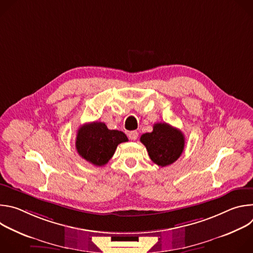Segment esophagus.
Returning <instances> with one entry per match:
<instances>
[{
	"mask_svg": "<svg viewBox=\"0 0 253 253\" xmlns=\"http://www.w3.org/2000/svg\"><path fill=\"white\" fill-rule=\"evenodd\" d=\"M138 132L137 131H130L129 133H128V137H129V139H131V140H136L137 138H138Z\"/></svg>",
	"mask_w": 253,
	"mask_h": 253,
	"instance_id": "34e87169",
	"label": "esophagus"
}]
</instances>
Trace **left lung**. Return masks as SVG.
Returning a JSON list of instances; mask_svg holds the SVG:
<instances>
[{
	"label": "left lung",
	"instance_id": "left-lung-1",
	"mask_svg": "<svg viewBox=\"0 0 253 253\" xmlns=\"http://www.w3.org/2000/svg\"><path fill=\"white\" fill-rule=\"evenodd\" d=\"M140 141L145 145L150 159L161 167L174 163L181 156L185 145L183 133L167 123L154 124L153 131L143 134Z\"/></svg>",
	"mask_w": 253,
	"mask_h": 253
}]
</instances>
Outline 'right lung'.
Returning <instances> with one entry per match:
<instances>
[{"label": "right lung", "instance_id": "1", "mask_svg": "<svg viewBox=\"0 0 253 253\" xmlns=\"http://www.w3.org/2000/svg\"><path fill=\"white\" fill-rule=\"evenodd\" d=\"M127 141L122 131L109 130L102 122H92L79 128L76 149L86 161L95 166H103L112 158L119 144Z\"/></svg>", "mask_w": 253, "mask_h": 253}]
</instances>
